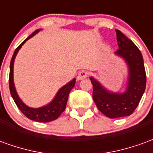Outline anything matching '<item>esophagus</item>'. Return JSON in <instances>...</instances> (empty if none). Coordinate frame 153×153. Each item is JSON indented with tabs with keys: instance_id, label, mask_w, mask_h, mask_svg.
I'll list each match as a JSON object with an SVG mask.
<instances>
[{
	"instance_id": "esophagus-1",
	"label": "esophagus",
	"mask_w": 153,
	"mask_h": 153,
	"mask_svg": "<svg viewBox=\"0 0 153 153\" xmlns=\"http://www.w3.org/2000/svg\"><path fill=\"white\" fill-rule=\"evenodd\" d=\"M87 77H88V72L87 71H80L79 74H78V76H77V79L78 80H82L84 79H86Z\"/></svg>"
}]
</instances>
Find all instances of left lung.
<instances>
[{
    "label": "left lung",
    "instance_id": "left-lung-1",
    "mask_svg": "<svg viewBox=\"0 0 153 153\" xmlns=\"http://www.w3.org/2000/svg\"><path fill=\"white\" fill-rule=\"evenodd\" d=\"M119 49L115 55L124 59L128 66V82L123 93L106 89L93 76V98L101 112L108 118L128 116L134 111L146 88V72L141 51L130 39L115 29Z\"/></svg>",
    "mask_w": 153,
    "mask_h": 153
}]
</instances>
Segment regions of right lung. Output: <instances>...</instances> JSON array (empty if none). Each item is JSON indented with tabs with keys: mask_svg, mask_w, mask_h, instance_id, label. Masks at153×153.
<instances>
[{
	"mask_svg": "<svg viewBox=\"0 0 153 153\" xmlns=\"http://www.w3.org/2000/svg\"><path fill=\"white\" fill-rule=\"evenodd\" d=\"M39 31H40V29H38V30L33 32L28 38H26L15 49V52L13 54V56H12L11 61H10V65L9 85H10V91L11 97H13L14 101H15L16 106H18L19 109L20 110V111L27 118L30 119L32 120H34V121L37 122H45L46 123V122H50L56 120L61 115V113L65 110L67 101H68V97H69V94H70L71 89L75 85V80L76 79H74L70 82L66 83L65 85L61 87L59 89V91L57 92L56 94V96L53 98V100L50 103H48L47 105L42 106V107H38V108L29 107L20 99V97H19L18 93L16 92L15 83H14V74H13V73H14V62H15V59L19 49L25 43V42L28 40L29 38H31L32 37H33Z\"/></svg>",
	"mask_w": 153,
	"mask_h": 153,
	"instance_id": "1",
	"label": "right lung"
}]
</instances>
